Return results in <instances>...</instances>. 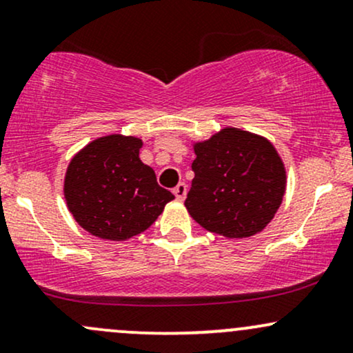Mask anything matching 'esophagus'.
<instances>
[{
  "mask_svg": "<svg viewBox=\"0 0 353 353\" xmlns=\"http://www.w3.org/2000/svg\"><path fill=\"white\" fill-rule=\"evenodd\" d=\"M185 194H188V185H185L184 182H181V184H177L176 188H174V196H176V199L184 201Z\"/></svg>",
  "mask_w": 353,
  "mask_h": 353,
  "instance_id": "obj_1",
  "label": "esophagus"
}]
</instances>
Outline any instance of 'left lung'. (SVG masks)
<instances>
[{"label":"left lung","mask_w":353,"mask_h":353,"mask_svg":"<svg viewBox=\"0 0 353 353\" xmlns=\"http://www.w3.org/2000/svg\"><path fill=\"white\" fill-rule=\"evenodd\" d=\"M194 179L184 202L194 221L229 239L261 232L285 192V168L274 145L225 128L194 144Z\"/></svg>","instance_id":"left-lung-1"}]
</instances>
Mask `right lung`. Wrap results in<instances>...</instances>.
<instances>
[{
	"instance_id": "add662e5",
	"label": "right lung",
	"mask_w": 353,
	"mask_h": 353,
	"mask_svg": "<svg viewBox=\"0 0 353 353\" xmlns=\"http://www.w3.org/2000/svg\"><path fill=\"white\" fill-rule=\"evenodd\" d=\"M143 141L111 134L89 143L68 165L64 197L76 222L92 236L125 241L144 232L174 199L139 159Z\"/></svg>"
}]
</instances>
